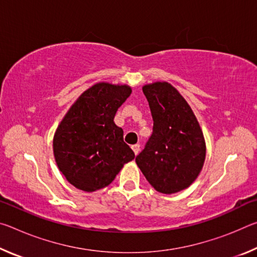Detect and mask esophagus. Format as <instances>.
Wrapping results in <instances>:
<instances>
[{
	"label": "esophagus",
	"mask_w": 257,
	"mask_h": 257,
	"mask_svg": "<svg viewBox=\"0 0 257 257\" xmlns=\"http://www.w3.org/2000/svg\"><path fill=\"white\" fill-rule=\"evenodd\" d=\"M132 149H133V151H134V153L137 155V154L139 153V151H141V145H139V144H135V145L132 146Z\"/></svg>",
	"instance_id": "1"
}]
</instances>
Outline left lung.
I'll return each mask as SVG.
<instances>
[{"mask_svg":"<svg viewBox=\"0 0 257 257\" xmlns=\"http://www.w3.org/2000/svg\"><path fill=\"white\" fill-rule=\"evenodd\" d=\"M153 116V132L136 163L150 185L162 194L189 187L205 160V142L188 103L168 82L143 87Z\"/></svg>","mask_w":257,"mask_h":257,"instance_id":"1","label":"left lung"}]
</instances>
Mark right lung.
Returning a JSON list of instances; mask_svg holds the SVG:
<instances>
[{"mask_svg":"<svg viewBox=\"0 0 257 257\" xmlns=\"http://www.w3.org/2000/svg\"><path fill=\"white\" fill-rule=\"evenodd\" d=\"M132 89L99 82L80 95L61 121L53 139L56 164L76 188L95 191L114 180L135 159L114 115Z\"/></svg>","mask_w":257,"mask_h":257,"instance_id":"1","label":"right lung"}]
</instances>
